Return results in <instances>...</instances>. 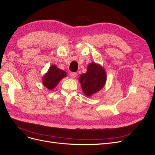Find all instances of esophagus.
Segmentation results:
<instances>
[{
    "mask_svg": "<svg viewBox=\"0 0 155 155\" xmlns=\"http://www.w3.org/2000/svg\"><path fill=\"white\" fill-rule=\"evenodd\" d=\"M70 76L72 78H75L76 76H77V73L76 72H70L69 74Z\"/></svg>",
    "mask_w": 155,
    "mask_h": 155,
    "instance_id": "34e87169",
    "label": "esophagus"
}]
</instances>
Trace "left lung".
Wrapping results in <instances>:
<instances>
[{
  "label": "left lung",
  "instance_id": "1",
  "mask_svg": "<svg viewBox=\"0 0 155 155\" xmlns=\"http://www.w3.org/2000/svg\"><path fill=\"white\" fill-rule=\"evenodd\" d=\"M106 78L105 69L100 64L92 63L88 65L87 72L81 75L79 81L84 94L89 97L104 87Z\"/></svg>",
  "mask_w": 155,
  "mask_h": 155
}]
</instances>
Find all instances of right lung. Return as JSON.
<instances>
[{
    "instance_id": "1",
    "label": "right lung",
    "mask_w": 155,
    "mask_h": 155,
    "mask_svg": "<svg viewBox=\"0 0 155 155\" xmlns=\"http://www.w3.org/2000/svg\"><path fill=\"white\" fill-rule=\"evenodd\" d=\"M67 76V73L63 70H61L55 65H51L43 78L44 86L49 90H52L58 85L61 79Z\"/></svg>"
}]
</instances>
